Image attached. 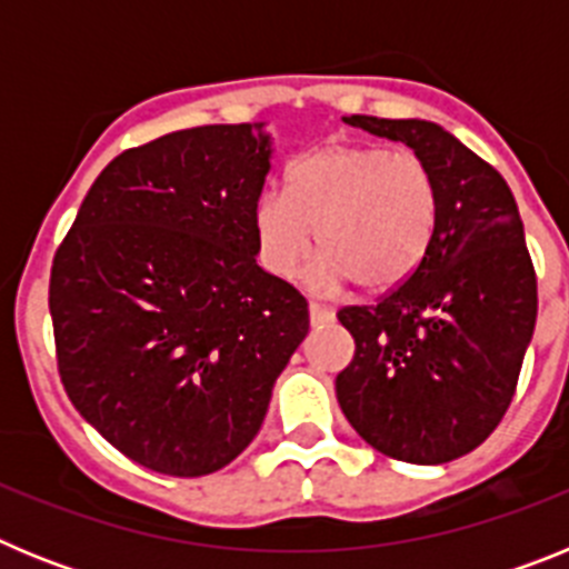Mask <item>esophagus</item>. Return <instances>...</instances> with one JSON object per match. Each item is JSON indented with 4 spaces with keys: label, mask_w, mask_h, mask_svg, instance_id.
I'll return each instance as SVG.
<instances>
[{
    "label": "esophagus",
    "mask_w": 569,
    "mask_h": 569,
    "mask_svg": "<svg viewBox=\"0 0 569 569\" xmlns=\"http://www.w3.org/2000/svg\"><path fill=\"white\" fill-rule=\"evenodd\" d=\"M333 319H336L333 310L319 308V305H310V325H313V328H319V325H330Z\"/></svg>",
    "instance_id": "esophagus-1"
}]
</instances>
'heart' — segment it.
I'll return each mask as SVG.
<instances>
[{
  "label": "heart",
  "mask_w": 569,
  "mask_h": 569,
  "mask_svg": "<svg viewBox=\"0 0 569 569\" xmlns=\"http://www.w3.org/2000/svg\"><path fill=\"white\" fill-rule=\"evenodd\" d=\"M439 222L433 170L410 150L385 144H321L284 176V196L253 208L256 253L276 279H293L316 248L313 288L347 281L385 293L416 273Z\"/></svg>",
  "instance_id": "b5f03b06"
}]
</instances>
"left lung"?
<instances>
[{
	"label": "left lung",
	"instance_id": "8db88e82",
	"mask_svg": "<svg viewBox=\"0 0 569 569\" xmlns=\"http://www.w3.org/2000/svg\"><path fill=\"white\" fill-rule=\"evenodd\" d=\"M345 122L425 159L439 188V222L410 279L376 305L336 313L356 341L336 396L379 453L445 465L476 450L516 396L539 310L525 224L499 170L439 124L379 116Z\"/></svg>",
	"mask_w": 569,
	"mask_h": 569
}]
</instances>
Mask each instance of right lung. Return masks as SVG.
Returning <instances> with one entry per match:
<instances>
[{
    "label": "right lung",
    "mask_w": 569,
    "mask_h": 569,
    "mask_svg": "<svg viewBox=\"0 0 569 569\" xmlns=\"http://www.w3.org/2000/svg\"><path fill=\"white\" fill-rule=\"evenodd\" d=\"M261 124H202L119 153L50 268L64 393L119 453L196 479L256 439L308 336V301L256 264Z\"/></svg>",
    "instance_id": "1"
}]
</instances>
